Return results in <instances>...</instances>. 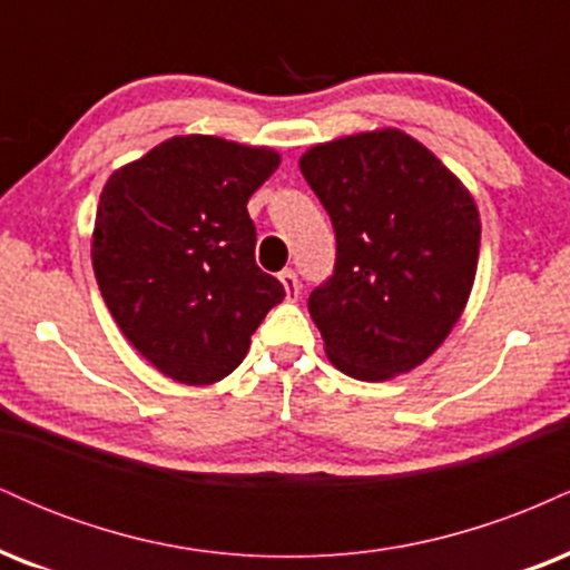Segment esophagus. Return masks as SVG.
Here are the masks:
<instances>
[{
	"mask_svg": "<svg viewBox=\"0 0 570 570\" xmlns=\"http://www.w3.org/2000/svg\"><path fill=\"white\" fill-rule=\"evenodd\" d=\"M281 284H284V289H286V297L289 299H297V294H299V281H297V273L292 271V267H286V271H281Z\"/></svg>",
	"mask_w": 570,
	"mask_h": 570,
	"instance_id": "1",
	"label": "esophagus"
}]
</instances>
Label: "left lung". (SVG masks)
<instances>
[{
  "mask_svg": "<svg viewBox=\"0 0 570 570\" xmlns=\"http://www.w3.org/2000/svg\"><path fill=\"white\" fill-rule=\"evenodd\" d=\"M299 171L337 238L335 273L307 297L326 356L370 383L415 370L450 335L474 286V198L396 128L316 144Z\"/></svg>",
  "mask_w": 570,
  "mask_h": 570,
  "instance_id": "obj_1",
  "label": "left lung"
}]
</instances>
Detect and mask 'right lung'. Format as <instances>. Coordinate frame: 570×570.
I'll return each instance as SVG.
<instances>
[{"label": "right lung", "mask_w": 570, "mask_h": 570, "mask_svg": "<svg viewBox=\"0 0 570 570\" xmlns=\"http://www.w3.org/2000/svg\"><path fill=\"white\" fill-rule=\"evenodd\" d=\"M278 163L271 147L174 136L101 189L90 248L98 289L128 343L176 383L230 375L286 297L254 263L246 212Z\"/></svg>", "instance_id": "obj_1"}]
</instances>
